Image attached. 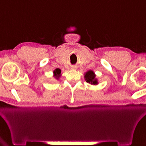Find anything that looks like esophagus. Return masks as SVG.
I'll return each mask as SVG.
<instances>
[{
	"instance_id": "34e87169",
	"label": "esophagus",
	"mask_w": 146,
	"mask_h": 146,
	"mask_svg": "<svg viewBox=\"0 0 146 146\" xmlns=\"http://www.w3.org/2000/svg\"><path fill=\"white\" fill-rule=\"evenodd\" d=\"M72 69H74V70H75V69H76V68H75V67H73V68H72Z\"/></svg>"
}]
</instances>
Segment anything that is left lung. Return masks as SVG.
<instances>
[{"instance_id":"1","label":"left lung","mask_w":146,"mask_h":146,"mask_svg":"<svg viewBox=\"0 0 146 146\" xmlns=\"http://www.w3.org/2000/svg\"><path fill=\"white\" fill-rule=\"evenodd\" d=\"M95 74L92 70H89L85 73L84 78L87 83H90L92 85H97L98 80L95 78Z\"/></svg>"}]
</instances>
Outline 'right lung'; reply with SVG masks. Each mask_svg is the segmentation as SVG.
Segmentation results:
<instances>
[{
    "instance_id": "obj_1",
    "label": "right lung",
    "mask_w": 146,
    "mask_h": 146,
    "mask_svg": "<svg viewBox=\"0 0 146 146\" xmlns=\"http://www.w3.org/2000/svg\"><path fill=\"white\" fill-rule=\"evenodd\" d=\"M61 71L60 69H59V68H56L54 71H53V73H54V76L55 77L56 79L58 80L59 78L61 76Z\"/></svg>"
}]
</instances>
